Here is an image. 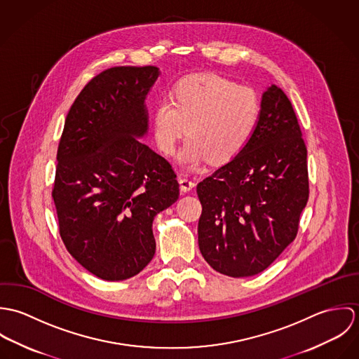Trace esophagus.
<instances>
[{"instance_id": "1", "label": "esophagus", "mask_w": 359, "mask_h": 359, "mask_svg": "<svg viewBox=\"0 0 359 359\" xmlns=\"http://www.w3.org/2000/svg\"><path fill=\"white\" fill-rule=\"evenodd\" d=\"M195 182L194 181H191V180H188V178H181L180 180V187H181V191L182 192H189V191H192L194 188H195Z\"/></svg>"}]
</instances>
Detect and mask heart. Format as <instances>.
Here are the masks:
<instances>
[{"mask_svg":"<svg viewBox=\"0 0 359 359\" xmlns=\"http://www.w3.org/2000/svg\"><path fill=\"white\" fill-rule=\"evenodd\" d=\"M256 91L218 74H194L181 79L154 110V141L163 154H172L187 134L191 138L178 154L189 168L205 158L226 163L250 142L259 120Z\"/></svg>","mask_w":359,"mask_h":359,"instance_id":"b5f03b06","label":"heart"}]
</instances>
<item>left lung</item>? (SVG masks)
Masks as SVG:
<instances>
[{
	"label": "left lung",
	"mask_w": 359,
	"mask_h": 359,
	"mask_svg": "<svg viewBox=\"0 0 359 359\" xmlns=\"http://www.w3.org/2000/svg\"><path fill=\"white\" fill-rule=\"evenodd\" d=\"M196 192L199 249L219 273L257 275L294 241L309 194L307 148L279 87L264 91L246 148L199 182Z\"/></svg>",
	"instance_id": "obj_1"
}]
</instances>
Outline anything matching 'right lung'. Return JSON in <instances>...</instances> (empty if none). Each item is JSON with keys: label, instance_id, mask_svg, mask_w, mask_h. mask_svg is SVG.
<instances>
[{"label": "right lung", "instance_id": "1", "mask_svg": "<svg viewBox=\"0 0 359 359\" xmlns=\"http://www.w3.org/2000/svg\"><path fill=\"white\" fill-rule=\"evenodd\" d=\"M156 66H117L95 76L72 104L56 154L52 198L73 258L103 280H124L154 258V217L175 203L170 163L138 138Z\"/></svg>", "mask_w": 359, "mask_h": 359}]
</instances>
